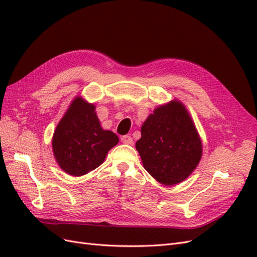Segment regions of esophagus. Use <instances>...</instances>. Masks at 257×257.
Listing matches in <instances>:
<instances>
[{
	"instance_id": "1",
	"label": "esophagus",
	"mask_w": 257,
	"mask_h": 257,
	"mask_svg": "<svg viewBox=\"0 0 257 257\" xmlns=\"http://www.w3.org/2000/svg\"><path fill=\"white\" fill-rule=\"evenodd\" d=\"M121 142L126 145H133V138H132L130 135H124L121 137Z\"/></svg>"
}]
</instances>
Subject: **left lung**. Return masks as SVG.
<instances>
[{
    "instance_id": "8db88e82",
    "label": "left lung",
    "mask_w": 257,
    "mask_h": 257,
    "mask_svg": "<svg viewBox=\"0 0 257 257\" xmlns=\"http://www.w3.org/2000/svg\"><path fill=\"white\" fill-rule=\"evenodd\" d=\"M146 170L164 185L183 181L201 158V143L184 106L173 100L148 116L136 143Z\"/></svg>"
}]
</instances>
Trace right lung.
<instances>
[{"instance_id":"obj_1","label":"right lung","mask_w":257,"mask_h":257,"mask_svg":"<svg viewBox=\"0 0 257 257\" xmlns=\"http://www.w3.org/2000/svg\"><path fill=\"white\" fill-rule=\"evenodd\" d=\"M118 142V136L100 126L95 107L77 97L58 124L52 149L60 167L79 177L102 164Z\"/></svg>"}]
</instances>
